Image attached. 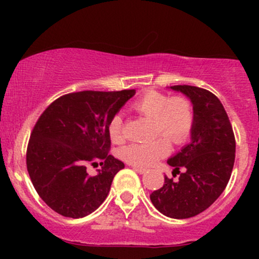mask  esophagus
Here are the masks:
<instances>
[{
  "label": "esophagus",
  "mask_w": 259,
  "mask_h": 259,
  "mask_svg": "<svg viewBox=\"0 0 259 259\" xmlns=\"http://www.w3.org/2000/svg\"><path fill=\"white\" fill-rule=\"evenodd\" d=\"M133 169L135 171H138V173H140V174H145L147 171V169H145V168H140V167H133Z\"/></svg>",
  "instance_id": "obj_1"
}]
</instances>
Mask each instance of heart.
Returning a JSON list of instances; mask_svg holds the SVG:
<instances>
[{
  "instance_id": "heart-1",
  "label": "heart",
  "mask_w": 259,
  "mask_h": 259,
  "mask_svg": "<svg viewBox=\"0 0 259 259\" xmlns=\"http://www.w3.org/2000/svg\"><path fill=\"white\" fill-rule=\"evenodd\" d=\"M134 109L153 121V134L162 135L147 144H132L120 151V157L135 167H151L169 152V141L181 145L194 126L195 113L191 101L185 96L169 97L159 91H147L134 103ZM112 141H124L123 121L119 114L112 118L108 126Z\"/></svg>"
}]
</instances>
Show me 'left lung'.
<instances>
[{
	"instance_id": "1",
	"label": "left lung",
	"mask_w": 259,
	"mask_h": 259,
	"mask_svg": "<svg viewBox=\"0 0 259 259\" xmlns=\"http://www.w3.org/2000/svg\"><path fill=\"white\" fill-rule=\"evenodd\" d=\"M183 92L194 106L191 141L168 159L179 179L164 177V185L150 195L162 214L186 219L200 214L227 187L235 162V136L230 120L218 97L191 85L170 86ZM184 168V173L179 169ZM173 177H177L174 174Z\"/></svg>"
}]
</instances>
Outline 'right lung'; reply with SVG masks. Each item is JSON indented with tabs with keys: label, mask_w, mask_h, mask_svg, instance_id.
I'll return each instance as SVG.
<instances>
[{
	"label": "right lung",
	"mask_w": 259,
	"mask_h": 259,
	"mask_svg": "<svg viewBox=\"0 0 259 259\" xmlns=\"http://www.w3.org/2000/svg\"><path fill=\"white\" fill-rule=\"evenodd\" d=\"M135 90L67 94L40 115L26 150V168L42 201L58 214L82 218L106 200L114 175L124 168L109 154L112 118ZM101 169L88 174L89 165Z\"/></svg>",
	"instance_id": "1"
}]
</instances>
